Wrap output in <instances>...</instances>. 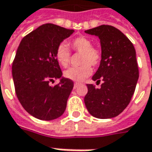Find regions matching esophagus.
<instances>
[{
  "label": "esophagus",
  "mask_w": 152,
  "mask_h": 152,
  "mask_svg": "<svg viewBox=\"0 0 152 152\" xmlns=\"http://www.w3.org/2000/svg\"><path fill=\"white\" fill-rule=\"evenodd\" d=\"M78 85H79V83H74V88H77Z\"/></svg>",
  "instance_id": "1"
}]
</instances>
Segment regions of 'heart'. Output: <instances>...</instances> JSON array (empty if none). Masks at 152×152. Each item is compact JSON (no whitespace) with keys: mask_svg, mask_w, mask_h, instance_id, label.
Instances as JSON below:
<instances>
[{"mask_svg":"<svg viewBox=\"0 0 152 152\" xmlns=\"http://www.w3.org/2000/svg\"><path fill=\"white\" fill-rule=\"evenodd\" d=\"M69 47L81 53V65L80 67H74L67 69L64 72V77L74 82H82L92 74V68L100 64L102 58L101 51L92 47V41L85 37H78L69 42ZM55 58L62 67H67L70 63V53L67 46L62 43L57 47L55 50Z\"/></svg>","mask_w":152,"mask_h":152,"instance_id":"obj_1","label":"heart"}]
</instances>
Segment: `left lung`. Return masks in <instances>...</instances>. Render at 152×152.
<instances>
[{
  "label": "left lung",
  "mask_w": 152,
  "mask_h": 152,
  "mask_svg": "<svg viewBox=\"0 0 152 152\" xmlns=\"http://www.w3.org/2000/svg\"><path fill=\"white\" fill-rule=\"evenodd\" d=\"M100 40L102 58L92 77L101 87L87 84L84 104L89 114L99 119L119 115L134 94L139 78L135 49L131 41L119 29L101 25L85 31Z\"/></svg>",
  "instance_id": "1"
}]
</instances>
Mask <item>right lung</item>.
Segmentation results:
<instances>
[{
  "instance_id": "right-lung-1",
  "label": "right lung",
  "mask_w": 152,
  "mask_h": 152,
  "mask_svg": "<svg viewBox=\"0 0 152 152\" xmlns=\"http://www.w3.org/2000/svg\"><path fill=\"white\" fill-rule=\"evenodd\" d=\"M47 23L21 41L12 64V78L17 99L31 115L42 121H53L65 111L74 82L64 78L55 58V50L74 33ZM60 78L56 86L50 85Z\"/></svg>"
}]
</instances>
